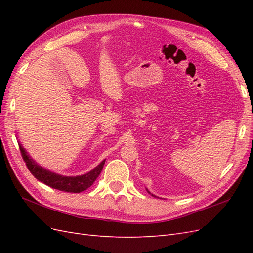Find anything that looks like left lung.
Returning a JSON list of instances; mask_svg holds the SVG:
<instances>
[{"label":"left lung","instance_id":"left-lung-1","mask_svg":"<svg viewBox=\"0 0 253 253\" xmlns=\"http://www.w3.org/2000/svg\"><path fill=\"white\" fill-rule=\"evenodd\" d=\"M148 192H149V191H148ZM149 193H150V192H149ZM152 195H153V194H152ZM153 196H154V197H156V196H155V195H153Z\"/></svg>","mask_w":253,"mask_h":253}]
</instances>
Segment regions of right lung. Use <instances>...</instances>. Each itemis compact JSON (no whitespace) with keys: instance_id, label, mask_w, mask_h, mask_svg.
Here are the masks:
<instances>
[{"instance_id":"1","label":"right lung","mask_w":253,"mask_h":253,"mask_svg":"<svg viewBox=\"0 0 253 253\" xmlns=\"http://www.w3.org/2000/svg\"><path fill=\"white\" fill-rule=\"evenodd\" d=\"M21 155L24 159L26 167L35 177L53 189H57L64 192H72V193H80L82 191L88 189L94 181L97 179L99 174L101 173L105 159L102 163L99 164L93 170L89 171L86 174L79 175V176H63L56 173H52L46 169H44L41 166L38 165L34 159L30 158L27 154V152L22 147V144H19Z\"/></svg>"}]
</instances>
